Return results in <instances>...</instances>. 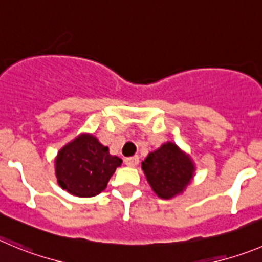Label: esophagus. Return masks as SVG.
I'll list each match as a JSON object with an SVG mask.
<instances>
[{
    "mask_svg": "<svg viewBox=\"0 0 262 262\" xmlns=\"http://www.w3.org/2000/svg\"><path fill=\"white\" fill-rule=\"evenodd\" d=\"M124 163L129 167H136L139 164V157L138 156L128 157V158L124 159Z\"/></svg>",
    "mask_w": 262,
    "mask_h": 262,
    "instance_id": "1",
    "label": "esophagus"
}]
</instances>
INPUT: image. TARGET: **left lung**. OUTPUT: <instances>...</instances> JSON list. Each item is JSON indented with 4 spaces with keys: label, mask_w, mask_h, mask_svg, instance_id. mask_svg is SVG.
I'll return each instance as SVG.
<instances>
[{
    "label": "left lung",
    "mask_w": 262,
    "mask_h": 262,
    "mask_svg": "<svg viewBox=\"0 0 262 262\" xmlns=\"http://www.w3.org/2000/svg\"><path fill=\"white\" fill-rule=\"evenodd\" d=\"M141 168L154 193L163 199L183 193L195 171L190 157L171 141L149 153L141 162Z\"/></svg>",
    "instance_id": "obj_1"
}]
</instances>
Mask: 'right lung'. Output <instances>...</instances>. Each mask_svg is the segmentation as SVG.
I'll list each match as a JSON object with an SVG mask.
<instances>
[{"instance_id": "right-lung-1", "label": "right lung", "mask_w": 262, "mask_h": 262, "mask_svg": "<svg viewBox=\"0 0 262 262\" xmlns=\"http://www.w3.org/2000/svg\"><path fill=\"white\" fill-rule=\"evenodd\" d=\"M122 159L91 134H81L64 145L55 158V175L64 190L81 198L95 196L108 185Z\"/></svg>"}]
</instances>
